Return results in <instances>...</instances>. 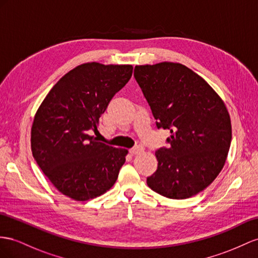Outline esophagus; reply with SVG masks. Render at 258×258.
<instances>
[{"mask_svg": "<svg viewBox=\"0 0 258 258\" xmlns=\"http://www.w3.org/2000/svg\"><path fill=\"white\" fill-rule=\"evenodd\" d=\"M143 151H144V147H143V146H135V147L130 149L131 155H133V156H134V155L141 154V153H143Z\"/></svg>", "mask_w": 258, "mask_h": 258, "instance_id": "esophagus-1", "label": "esophagus"}]
</instances>
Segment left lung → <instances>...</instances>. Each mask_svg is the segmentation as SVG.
I'll return each mask as SVG.
<instances>
[{
    "mask_svg": "<svg viewBox=\"0 0 258 258\" xmlns=\"http://www.w3.org/2000/svg\"><path fill=\"white\" fill-rule=\"evenodd\" d=\"M134 77L157 127L171 133L169 146L156 151L158 168L147 177L148 186L172 200L198 194L227 159L232 132L226 105L201 76L179 63L135 66Z\"/></svg>",
    "mask_w": 258,
    "mask_h": 258,
    "instance_id": "left-lung-1",
    "label": "left lung"
}]
</instances>
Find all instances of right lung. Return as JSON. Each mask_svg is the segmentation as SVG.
<instances>
[{
  "instance_id": "1",
  "label": "right lung",
  "mask_w": 258,
  "mask_h": 258,
  "mask_svg": "<svg viewBox=\"0 0 258 258\" xmlns=\"http://www.w3.org/2000/svg\"><path fill=\"white\" fill-rule=\"evenodd\" d=\"M132 65L86 63L70 71L50 90L31 127L38 166L62 194L84 202L115 183L126 149L97 142L99 117L132 77Z\"/></svg>"
}]
</instances>
